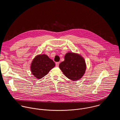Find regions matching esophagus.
<instances>
[{"mask_svg":"<svg viewBox=\"0 0 120 120\" xmlns=\"http://www.w3.org/2000/svg\"><path fill=\"white\" fill-rule=\"evenodd\" d=\"M59 64H60V62H56V67H58L59 66Z\"/></svg>","mask_w":120,"mask_h":120,"instance_id":"34e87169","label":"esophagus"}]
</instances>
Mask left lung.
<instances>
[{"mask_svg": "<svg viewBox=\"0 0 120 120\" xmlns=\"http://www.w3.org/2000/svg\"><path fill=\"white\" fill-rule=\"evenodd\" d=\"M65 60L59 67L69 79L76 81L81 79L85 73L86 64L84 58L80 55L69 52L65 56Z\"/></svg>", "mask_w": 120, "mask_h": 120, "instance_id": "8db88e82", "label": "left lung"}]
</instances>
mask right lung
<instances>
[{
  "instance_id": "right-lung-1",
  "label": "right lung",
  "mask_w": 120,
  "mask_h": 120,
  "mask_svg": "<svg viewBox=\"0 0 120 120\" xmlns=\"http://www.w3.org/2000/svg\"><path fill=\"white\" fill-rule=\"evenodd\" d=\"M55 66V63L47 55L36 56L31 65L32 73L35 78L41 79L46 76L50 70Z\"/></svg>"
}]
</instances>
